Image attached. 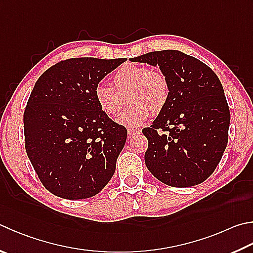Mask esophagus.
Segmentation results:
<instances>
[{
    "instance_id": "34e87169",
    "label": "esophagus",
    "mask_w": 253,
    "mask_h": 253,
    "mask_svg": "<svg viewBox=\"0 0 253 253\" xmlns=\"http://www.w3.org/2000/svg\"><path fill=\"white\" fill-rule=\"evenodd\" d=\"M139 132H140V130H139V129H135V128H128V129H127L128 137L136 136V135H138Z\"/></svg>"
}]
</instances>
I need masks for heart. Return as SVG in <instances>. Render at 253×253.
Returning <instances> with one entry per match:
<instances>
[{
  "label": "heart",
  "instance_id": "obj_1",
  "mask_svg": "<svg viewBox=\"0 0 253 253\" xmlns=\"http://www.w3.org/2000/svg\"><path fill=\"white\" fill-rule=\"evenodd\" d=\"M113 86L98 84L94 98L98 108L108 117H116L127 102L130 104L117 118L119 125L138 127L151 115H158L166 108L170 85L167 76L148 66L125 64L113 75Z\"/></svg>",
  "mask_w": 253,
  "mask_h": 253
}]
</instances>
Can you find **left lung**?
<instances>
[{"mask_svg": "<svg viewBox=\"0 0 253 253\" xmlns=\"http://www.w3.org/2000/svg\"><path fill=\"white\" fill-rule=\"evenodd\" d=\"M131 62L159 66L170 85L166 108L142 129L148 170L172 187H191L211 176L228 144L230 112L218 76L180 50L150 52Z\"/></svg>", "mask_w": 253, "mask_h": 253, "instance_id": "1", "label": "left lung"}]
</instances>
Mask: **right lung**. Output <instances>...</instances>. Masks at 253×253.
I'll use <instances>...</instances> for the list:
<instances>
[{
    "label": "right lung",
    "instance_id": "1",
    "mask_svg": "<svg viewBox=\"0 0 253 253\" xmlns=\"http://www.w3.org/2000/svg\"><path fill=\"white\" fill-rule=\"evenodd\" d=\"M125 58H70L40 76L24 112L25 150L41 182L64 199L97 195L111 180L126 128L98 108L95 87Z\"/></svg>",
    "mask_w": 253,
    "mask_h": 253
}]
</instances>
